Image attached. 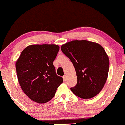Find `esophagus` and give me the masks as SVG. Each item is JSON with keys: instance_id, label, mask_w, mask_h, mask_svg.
Listing matches in <instances>:
<instances>
[{"instance_id": "34e87169", "label": "esophagus", "mask_w": 125, "mask_h": 125, "mask_svg": "<svg viewBox=\"0 0 125 125\" xmlns=\"http://www.w3.org/2000/svg\"><path fill=\"white\" fill-rule=\"evenodd\" d=\"M63 80H64V81H66L67 80V76L66 75H64L63 77Z\"/></svg>"}]
</instances>
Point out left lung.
<instances>
[{"instance_id": "1", "label": "left lung", "mask_w": 125, "mask_h": 125, "mask_svg": "<svg viewBox=\"0 0 125 125\" xmlns=\"http://www.w3.org/2000/svg\"><path fill=\"white\" fill-rule=\"evenodd\" d=\"M61 48L76 70L77 83L70 88L72 92L83 99L97 95L108 76L109 57L104 48L99 44L86 40L70 41Z\"/></svg>"}]
</instances>
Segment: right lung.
Returning <instances> with one entry per match:
<instances>
[{
  "mask_svg": "<svg viewBox=\"0 0 125 125\" xmlns=\"http://www.w3.org/2000/svg\"><path fill=\"white\" fill-rule=\"evenodd\" d=\"M59 46L55 44H35L27 46L16 62L18 83L22 90L31 100L45 103L55 94L63 82L57 76L53 61Z\"/></svg>",
  "mask_w": 125,
  "mask_h": 125,
  "instance_id": "obj_1",
  "label": "right lung"
}]
</instances>
